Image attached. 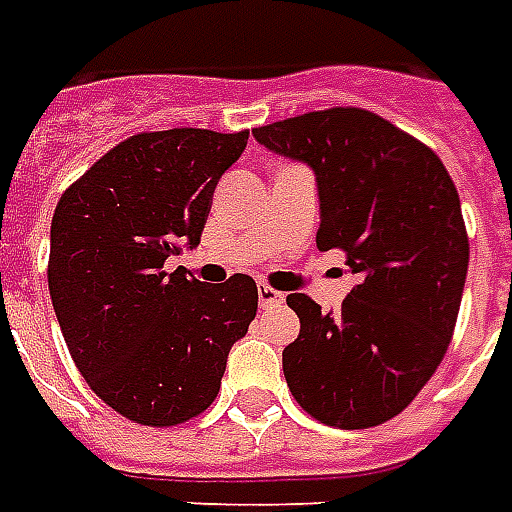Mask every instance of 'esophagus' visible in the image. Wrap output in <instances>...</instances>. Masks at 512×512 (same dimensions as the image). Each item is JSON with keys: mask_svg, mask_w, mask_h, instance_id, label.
<instances>
[{"mask_svg": "<svg viewBox=\"0 0 512 512\" xmlns=\"http://www.w3.org/2000/svg\"><path fill=\"white\" fill-rule=\"evenodd\" d=\"M278 302H283V294H280V291H275V288L267 286V283H261V286H259V305L261 307H272V305H278Z\"/></svg>", "mask_w": 512, "mask_h": 512, "instance_id": "obj_1", "label": "esophagus"}]
</instances>
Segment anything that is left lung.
I'll return each mask as SVG.
<instances>
[{
	"instance_id": "obj_1",
	"label": "left lung",
	"mask_w": 512,
	"mask_h": 512,
	"mask_svg": "<svg viewBox=\"0 0 512 512\" xmlns=\"http://www.w3.org/2000/svg\"><path fill=\"white\" fill-rule=\"evenodd\" d=\"M253 137L313 169L315 242L345 251L359 278L337 313L288 294L302 324L283 351L288 388L321 424H383L416 399L451 343L470 264L456 186L432 148L361 107L286 118Z\"/></svg>"
}]
</instances>
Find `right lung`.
<instances>
[{"label": "right lung", "mask_w": 512, "mask_h": 512, "mask_svg": "<svg viewBox=\"0 0 512 512\" xmlns=\"http://www.w3.org/2000/svg\"><path fill=\"white\" fill-rule=\"evenodd\" d=\"M248 132L134 134L61 194L48 288L72 361L134 424L175 426L213 405L256 318L248 275L202 283L167 261L197 248L218 180Z\"/></svg>", "instance_id": "add662e5"}]
</instances>
